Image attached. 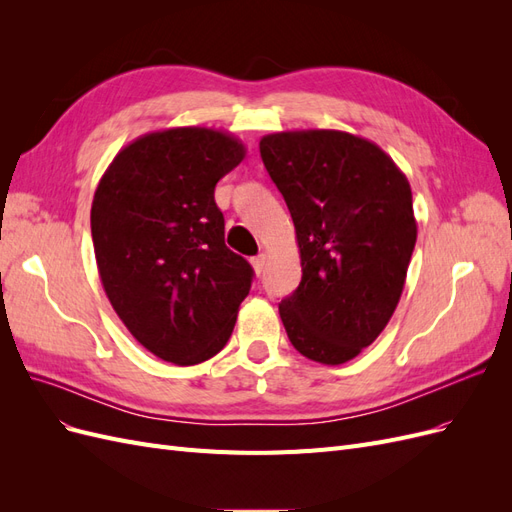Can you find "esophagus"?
Returning <instances> with one entry per match:
<instances>
[{"label": "esophagus", "mask_w": 512, "mask_h": 512, "mask_svg": "<svg viewBox=\"0 0 512 512\" xmlns=\"http://www.w3.org/2000/svg\"><path fill=\"white\" fill-rule=\"evenodd\" d=\"M265 262H267V256L260 254L256 258H252V267L256 271V275H262V271H265Z\"/></svg>", "instance_id": "obj_1"}]
</instances>
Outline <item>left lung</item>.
I'll list each match as a JSON object with an SVG mask.
<instances>
[{
  "label": "left lung",
  "instance_id": "1",
  "mask_svg": "<svg viewBox=\"0 0 512 512\" xmlns=\"http://www.w3.org/2000/svg\"><path fill=\"white\" fill-rule=\"evenodd\" d=\"M297 232L301 284L280 303L290 344L342 365L389 324L416 243L412 190L391 156L339 130L260 138Z\"/></svg>",
  "mask_w": 512,
  "mask_h": 512
}]
</instances>
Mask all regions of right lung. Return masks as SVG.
<instances>
[{
    "mask_svg": "<svg viewBox=\"0 0 512 512\" xmlns=\"http://www.w3.org/2000/svg\"><path fill=\"white\" fill-rule=\"evenodd\" d=\"M245 145L213 128L138 136L108 164L91 203V237L108 301L141 346L196 365L235 329L254 271L224 243L215 185Z\"/></svg>",
    "mask_w": 512,
    "mask_h": 512,
    "instance_id": "right-lung-1",
    "label": "right lung"
}]
</instances>
